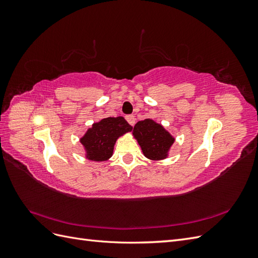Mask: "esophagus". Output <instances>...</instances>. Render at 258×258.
Returning a JSON list of instances; mask_svg holds the SVG:
<instances>
[{"instance_id": "obj_1", "label": "esophagus", "mask_w": 258, "mask_h": 258, "mask_svg": "<svg viewBox=\"0 0 258 258\" xmlns=\"http://www.w3.org/2000/svg\"><path fill=\"white\" fill-rule=\"evenodd\" d=\"M126 119H127V121L131 124V126H135V123H136V117H135L134 115H128V116L126 117Z\"/></svg>"}]
</instances>
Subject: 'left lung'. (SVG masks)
<instances>
[{
	"mask_svg": "<svg viewBox=\"0 0 258 258\" xmlns=\"http://www.w3.org/2000/svg\"><path fill=\"white\" fill-rule=\"evenodd\" d=\"M134 136L145 157L153 160L166 158L170 146L174 142V139L161 124L148 118L136 123Z\"/></svg>",
	"mask_w": 258,
	"mask_h": 258,
	"instance_id": "left-lung-1",
	"label": "left lung"
}]
</instances>
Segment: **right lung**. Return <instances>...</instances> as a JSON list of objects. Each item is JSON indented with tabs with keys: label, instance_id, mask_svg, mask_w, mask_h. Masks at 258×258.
<instances>
[{
	"label": "right lung",
	"instance_id": "1",
	"mask_svg": "<svg viewBox=\"0 0 258 258\" xmlns=\"http://www.w3.org/2000/svg\"><path fill=\"white\" fill-rule=\"evenodd\" d=\"M131 130L132 126L121 116L107 117L93 123L81 139L87 158L93 161L107 160L113 155L116 140Z\"/></svg>",
	"mask_w": 258,
	"mask_h": 258
}]
</instances>
